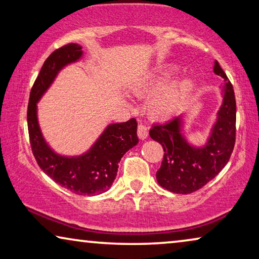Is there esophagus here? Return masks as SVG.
<instances>
[{"label": "esophagus", "mask_w": 259, "mask_h": 259, "mask_svg": "<svg viewBox=\"0 0 259 259\" xmlns=\"http://www.w3.org/2000/svg\"><path fill=\"white\" fill-rule=\"evenodd\" d=\"M138 135L140 139H146L148 137V128L145 125L139 124L138 125Z\"/></svg>", "instance_id": "34e87169"}]
</instances>
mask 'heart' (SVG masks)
<instances>
[{
  "mask_svg": "<svg viewBox=\"0 0 259 259\" xmlns=\"http://www.w3.org/2000/svg\"><path fill=\"white\" fill-rule=\"evenodd\" d=\"M178 73L176 67H158L149 71L139 82L135 83L134 93L137 95H146L160 88L161 85L170 81ZM196 83L192 78H184L183 81L166 87L160 93L149 99L147 110L155 118L169 117L180 103L194 89Z\"/></svg>",
  "mask_w": 259,
  "mask_h": 259,
  "instance_id": "b5f03b06",
  "label": "heart"
}]
</instances>
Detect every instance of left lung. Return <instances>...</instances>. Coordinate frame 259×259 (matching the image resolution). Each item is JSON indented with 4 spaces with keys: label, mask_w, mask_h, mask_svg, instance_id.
Wrapping results in <instances>:
<instances>
[{
    "label": "left lung",
    "mask_w": 259,
    "mask_h": 259,
    "mask_svg": "<svg viewBox=\"0 0 259 259\" xmlns=\"http://www.w3.org/2000/svg\"><path fill=\"white\" fill-rule=\"evenodd\" d=\"M214 73L225 79L224 102L218 112L212 133L204 147H192L182 134V119L154 125L149 131L153 140L164 150L156 180L162 188L174 193L188 194L212 181L228 163L236 137V101L233 84L215 61Z\"/></svg>",
    "instance_id": "8db88e82"
}]
</instances>
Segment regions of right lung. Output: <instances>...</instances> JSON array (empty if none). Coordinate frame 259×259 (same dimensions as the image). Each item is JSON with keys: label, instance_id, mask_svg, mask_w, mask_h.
<instances>
[{"label": "right lung", "instance_id": "1", "mask_svg": "<svg viewBox=\"0 0 259 259\" xmlns=\"http://www.w3.org/2000/svg\"><path fill=\"white\" fill-rule=\"evenodd\" d=\"M77 44L55 50L40 69L30 93L27 106V130L30 145L38 165L55 183L79 196H95L105 192L117 176L118 163L124 154L138 145V122L134 118L126 122L106 127L89 152L75 157L55 154L42 138L37 119V102L54 81L59 71L82 57Z\"/></svg>", "mask_w": 259, "mask_h": 259}]
</instances>
